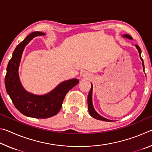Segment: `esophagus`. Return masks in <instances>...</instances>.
<instances>
[{
    "label": "esophagus",
    "instance_id": "esophagus-1",
    "mask_svg": "<svg viewBox=\"0 0 152 152\" xmlns=\"http://www.w3.org/2000/svg\"><path fill=\"white\" fill-rule=\"evenodd\" d=\"M82 76L84 77V78H88L89 77H90V75L89 74L87 73V72H84V73H82Z\"/></svg>",
    "mask_w": 152,
    "mask_h": 152
}]
</instances>
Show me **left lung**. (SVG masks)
I'll list each match as a JSON object with an SVG mask.
<instances>
[{"label": "left lung", "mask_w": 152, "mask_h": 152, "mask_svg": "<svg viewBox=\"0 0 152 152\" xmlns=\"http://www.w3.org/2000/svg\"><path fill=\"white\" fill-rule=\"evenodd\" d=\"M123 37H126L127 38V39H129L131 40L133 39V38L132 37V36H130L129 35H127V34H125V35H123ZM135 47L137 49V50L139 51V53H140V59L142 61V64H143V71L145 70V68H144V64H143V59L141 58V50L140 48L137 45H135ZM92 84L91 86V88L90 90V92H89V94H88V112L90 113V115H91V116L94 118V119H98V120H101V121H112L111 120H109L108 119H106V118H104L103 117H102L101 115H100L99 113H98L96 110H94V107H93V104H92Z\"/></svg>", "instance_id": "left-lung-1"}]
</instances>
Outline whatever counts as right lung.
I'll return each instance as SVG.
<instances>
[{
  "instance_id": "right-lung-1",
  "label": "right lung",
  "mask_w": 152,
  "mask_h": 152,
  "mask_svg": "<svg viewBox=\"0 0 152 152\" xmlns=\"http://www.w3.org/2000/svg\"><path fill=\"white\" fill-rule=\"evenodd\" d=\"M45 35L39 31L33 32L17 46L7 66L4 79L7 94L16 109L25 116L39 119H45L58 114L66 94L79 82L76 78L64 81L44 95L30 93L23 87L18 71L24 49L36 36Z\"/></svg>"
}]
</instances>
